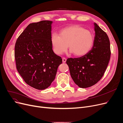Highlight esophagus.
<instances>
[{
  "mask_svg": "<svg viewBox=\"0 0 123 123\" xmlns=\"http://www.w3.org/2000/svg\"><path fill=\"white\" fill-rule=\"evenodd\" d=\"M66 61H67V59H66V58H65V57H63V58H62V62H63V63L66 62Z\"/></svg>",
  "mask_w": 123,
  "mask_h": 123,
  "instance_id": "esophagus-1",
  "label": "esophagus"
}]
</instances>
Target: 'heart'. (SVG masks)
Returning <instances> with one entry per match:
<instances>
[{"label":"heart","instance_id":"1","mask_svg":"<svg viewBox=\"0 0 123 123\" xmlns=\"http://www.w3.org/2000/svg\"><path fill=\"white\" fill-rule=\"evenodd\" d=\"M50 40L55 54H62L66 51L68 46L74 55L81 56L88 53L92 49L94 37L90 31L80 25H74L63 28L59 36L52 34Z\"/></svg>","mask_w":123,"mask_h":123}]
</instances>
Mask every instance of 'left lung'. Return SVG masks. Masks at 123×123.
Wrapping results in <instances>:
<instances>
[{"mask_svg":"<svg viewBox=\"0 0 123 123\" xmlns=\"http://www.w3.org/2000/svg\"><path fill=\"white\" fill-rule=\"evenodd\" d=\"M95 37L92 49L78 58H68L66 63L74 83L86 88L100 80L108 67L111 57L110 43L107 33L95 23Z\"/></svg>","mask_w":123,"mask_h":123,"instance_id":"obj_1","label":"left lung"}]
</instances>
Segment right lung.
I'll return each instance as SVG.
<instances>
[{
    "mask_svg": "<svg viewBox=\"0 0 123 123\" xmlns=\"http://www.w3.org/2000/svg\"><path fill=\"white\" fill-rule=\"evenodd\" d=\"M52 22L43 20L31 23L17 38L15 45L17 71L27 85L39 90L51 85L62 63L61 57L52 49Z\"/></svg>",
    "mask_w": 123,
    "mask_h": 123,
    "instance_id": "1",
    "label": "right lung"
}]
</instances>
